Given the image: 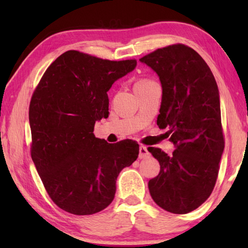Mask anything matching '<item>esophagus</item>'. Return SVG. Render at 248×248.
<instances>
[{
	"instance_id": "34e87169",
	"label": "esophagus",
	"mask_w": 248,
	"mask_h": 248,
	"mask_svg": "<svg viewBox=\"0 0 248 248\" xmlns=\"http://www.w3.org/2000/svg\"><path fill=\"white\" fill-rule=\"evenodd\" d=\"M148 156H149V152H148V149H147V147L144 145H140L139 157L140 159H146V157H148Z\"/></svg>"
}]
</instances>
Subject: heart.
Returning <instances> with one entry per match:
<instances>
[{"label":"heart","instance_id":"heart-1","mask_svg":"<svg viewBox=\"0 0 248 248\" xmlns=\"http://www.w3.org/2000/svg\"><path fill=\"white\" fill-rule=\"evenodd\" d=\"M154 84H155V82L154 80H151V78H140V80H138L134 83V89L136 92V91H140V89L149 87L151 85H154Z\"/></svg>","mask_w":248,"mask_h":248}]
</instances>
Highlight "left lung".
Wrapping results in <instances>:
<instances>
[{"label":"left lung","instance_id":"1","mask_svg":"<svg viewBox=\"0 0 248 248\" xmlns=\"http://www.w3.org/2000/svg\"><path fill=\"white\" fill-rule=\"evenodd\" d=\"M140 61L160 78L163 96L156 124L168 128L176 145L172 155L148 148L161 166L148 182L149 192L162 209L186 214L202 205L217 183L225 147L217 84L207 62L186 45L167 46Z\"/></svg>","mask_w":248,"mask_h":248}]
</instances>
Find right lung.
I'll use <instances>...</instances> for the list:
<instances>
[{
  "instance_id": "obj_1",
  "label": "right lung",
  "mask_w": 248,
  "mask_h": 248,
  "mask_svg": "<svg viewBox=\"0 0 248 248\" xmlns=\"http://www.w3.org/2000/svg\"><path fill=\"white\" fill-rule=\"evenodd\" d=\"M136 60H102L70 50L52 62L31 99V156L57 207L76 215L102 211L113 202L121 170L138 159L136 141L108 144L93 135L108 116V92Z\"/></svg>"
}]
</instances>
